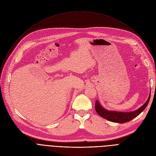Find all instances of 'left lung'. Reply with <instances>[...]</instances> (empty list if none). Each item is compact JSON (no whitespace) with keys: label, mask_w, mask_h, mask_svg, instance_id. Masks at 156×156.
Instances as JSON below:
<instances>
[{"label":"left lung","mask_w":156,"mask_h":156,"mask_svg":"<svg viewBox=\"0 0 156 156\" xmlns=\"http://www.w3.org/2000/svg\"><path fill=\"white\" fill-rule=\"evenodd\" d=\"M150 98L151 93L148 97V99L147 100L145 103L142 105L140 108L132 112H119L115 111H109L104 108L99 101H95V109L99 116L106 119L112 122H118V123H125V122L132 120L138 116L146 108L149 102Z\"/></svg>","instance_id":"left-lung-1"}]
</instances>
